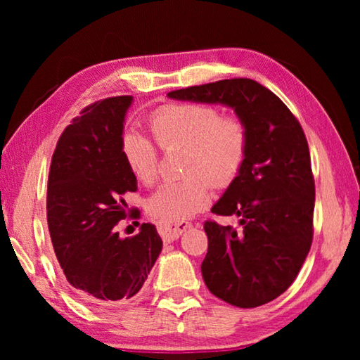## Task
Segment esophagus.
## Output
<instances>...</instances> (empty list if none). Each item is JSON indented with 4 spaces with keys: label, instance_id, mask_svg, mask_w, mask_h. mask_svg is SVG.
<instances>
[{
    "label": "esophagus",
    "instance_id": "34e87169",
    "mask_svg": "<svg viewBox=\"0 0 360 360\" xmlns=\"http://www.w3.org/2000/svg\"><path fill=\"white\" fill-rule=\"evenodd\" d=\"M191 222L187 221H173V222H162L158 224V231H160L162 238L167 241H172L178 238L179 235L184 233V231L191 227Z\"/></svg>",
    "mask_w": 360,
    "mask_h": 360
}]
</instances>
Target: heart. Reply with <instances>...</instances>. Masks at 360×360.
Here are the masks:
<instances>
[{
    "label": "heart",
    "instance_id": "1",
    "mask_svg": "<svg viewBox=\"0 0 360 360\" xmlns=\"http://www.w3.org/2000/svg\"><path fill=\"white\" fill-rule=\"evenodd\" d=\"M163 149L188 148L184 173L188 178L165 182L149 198L150 216L162 222L184 221L208 206L212 181L225 187L246 162L249 133L238 117H222L214 106L186 103L163 108L150 122ZM125 160L138 181L150 184L158 174V152L148 136L130 131L122 143Z\"/></svg>",
    "mask_w": 360,
    "mask_h": 360
}]
</instances>
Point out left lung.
Listing matches in <instances>:
<instances>
[{
	"instance_id": "left-lung-1",
	"label": "left lung",
	"mask_w": 360,
	"mask_h": 360,
	"mask_svg": "<svg viewBox=\"0 0 360 360\" xmlns=\"http://www.w3.org/2000/svg\"><path fill=\"white\" fill-rule=\"evenodd\" d=\"M168 98L231 108L249 133L246 162L211 211L240 229L206 221L202 275L211 294L238 308L275 300L294 283L313 241L314 179L307 138L289 108L252 79H225Z\"/></svg>"
}]
</instances>
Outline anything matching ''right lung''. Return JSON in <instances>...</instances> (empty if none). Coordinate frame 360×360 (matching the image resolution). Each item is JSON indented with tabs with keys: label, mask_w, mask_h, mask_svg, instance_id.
<instances>
[{
	"label": "right lung",
	"mask_w": 360,
	"mask_h": 360,
	"mask_svg": "<svg viewBox=\"0 0 360 360\" xmlns=\"http://www.w3.org/2000/svg\"><path fill=\"white\" fill-rule=\"evenodd\" d=\"M133 96L96 101L72 120L53 152L47 184V224L63 275L90 304H119L136 295L162 252L155 225L120 238L124 195L138 188L125 160V115Z\"/></svg>",
	"instance_id": "right-lung-1"
}]
</instances>
